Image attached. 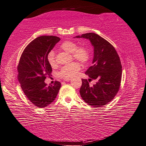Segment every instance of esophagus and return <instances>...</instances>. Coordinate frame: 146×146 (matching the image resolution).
Returning <instances> with one entry per match:
<instances>
[{"label": "esophagus", "instance_id": "34e87169", "mask_svg": "<svg viewBox=\"0 0 146 146\" xmlns=\"http://www.w3.org/2000/svg\"><path fill=\"white\" fill-rule=\"evenodd\" d=\"M64 81H66V82H68V81L71 80V78H64Z\"/></svg>", "mask_w": 146, "mask_h": 146}]
</instances>
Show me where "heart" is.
Segmentation results:
<instances>
[{
	"instance_id": "1",
	"label": "heart",
	"mask_w": 146,
	"mask_h": 146,
	"mask_svg": "<svg viewBox=\"0 0 146 146\" xmlns=\"http://www.w3.org/2000/svg\"><path fill=\"white\" fill-rule=\"evenodd\" d=\"M60 48L68 53L71 54L72 58L84 64L88 62L90 58V52L88 48L81 45L77 47V44L73 41L67 40L62 42L60 45ZM47 61L52 67H55L56 65V61L55 59V55L52 51H51L47 55ZM81 65L79 62H73L71 63L64 66L59 71V75L62 78H73L76 75L78 71L80 70Z\"/></svg>"
}]
</instances>
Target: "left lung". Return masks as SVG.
<instances>
[{
    "instance_id": "1",
    "label": "left lung",
    "mask_w": 146,
    "mask_h": 146,
    "mask_svg": "<svg viewBox=\"0 0 146 146\" xmlns=\"http://www.w3.org/2000/svg\"><path fill=\"white\" fill-rule=\"evenodd\" d=\"M76 38L88 39L94 47L92 66L86 71L88 80L82 79L80 93L83 100L94 108L102 107L111 102L119 91L121 85L122 66L120 59L112 45L94 33L82 34ZM97 79L92 87L89 82Z\"/></svg>"
}]
</instances>
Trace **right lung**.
<instances>
[{
  "label": "right lung",
  "mask_w": 146,
  "mask_h": 146,
  "mask_svg": "<svg viewBox=\"0 0 146 146\" xmlns=\"http://www.w3.org/2000/svg\"><path fill=\"white\" fill-rule=\"evenodd\" d=\"M59 40L56 36L37 37L26 47L17 67L18 79L25 95L39 108L52 103L61 88L58 81L48 86L44 82L52 73L47 55Z\"/></svg>",
  "instance_id": "right-lung-1"
}]
</instances>
